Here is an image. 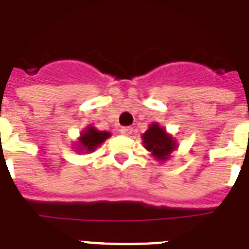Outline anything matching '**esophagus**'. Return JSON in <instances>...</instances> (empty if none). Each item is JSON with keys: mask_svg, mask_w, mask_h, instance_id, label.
Instances as JSON below:
<instances>
[{"mask_svg": "<svg viewBox=\"0 0 249 249\" xmlns=\"http://www.w3.org/2000/svg\"><path fill=\"white\" fill-rule=\"evenodd\" d=\"M131 132H132V127L126 126V127H122V128H121V133H122V135H126V136H128V135H131Z\"/></svg>", "mask_w": 249, "mask_h": 249, "instance_id": "34e87169", "label": "esophagus"}]
</instances>
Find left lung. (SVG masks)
<instances>
[{
    "instance_id": "left-lung-1",
    "label": "left lung",
    "mask_w": 249,
    "mask_h": 249,
    "mask_svg": "<svg viewBox=\"0 0 249 249\" xmlns=\"http://www.w3.org/2000/svg\"><path fill=\"white\" fill-rule=\"evenodd\" d=\"M143 145L149 151H151L154 157L159 160L168 159L169 154L176 149V143L169 135H166L161 127L157 123H153L146 132L142 135Z\"/></svg>"
}]
</instances>
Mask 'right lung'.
<instances>
[{"label":"right lung","mask_w":249,"mask_h":249,"mask_svg":"<svg viewBox=\"0 0 249 249\" xmlns=\"http://www.w3.org/2000/svg\"><path fill=\"white\" fill-rule=\"evenodd\" d=\"M110 136L109 132H106V131H96L94 127H89L86 129L85 132L81 135L80 137V146L81 149L79 150H85V151H94L96 147L99 146L100 143L104 142L108 137Z\"/></svg>","instance_id":"add662e5"}]
</instances>
